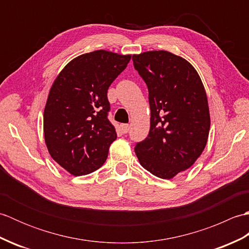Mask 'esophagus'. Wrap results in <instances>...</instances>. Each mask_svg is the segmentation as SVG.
<instances>
[{"mask_svg":"<svg viewBox=\"0 0 249 249\" xmlns=\"http://www.w3.org/2000/svg\"><path fill=\"white\" fill-rule=\"evenodd\" d=\"M120 128H121L122 133H123V134H127L128 130H129V125H128V124H122V125L120 126Z\"/></svg>","mask_w":249,"mask_h":249,"instance_id":"1","label":"esophagus"}]
</instances>
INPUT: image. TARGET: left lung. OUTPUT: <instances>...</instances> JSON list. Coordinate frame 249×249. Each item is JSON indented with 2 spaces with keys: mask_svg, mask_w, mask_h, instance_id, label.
Masks as SVG:
<instances>
[{
  "mask_svg": "<svg viewBox=\"0 0 249 249\" xmlns=\"http://www.w3.org/2000/svg\"><path fill=\"white\" fill-rule=\"evenodd\" d=\"M149 89L150 133L135 146L140 165L170 179L192 167L208 142L211 119L205 89L195 67L169 51L133 55Z\"/></svg>",
  "mask_w": 249,
  "mask_h": 249,
  "instance_id": "8db88e82",
  "label": "left lung"
}]
</instances>
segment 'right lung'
Returning <instances> with one entry per match:
<instances>
[{"label":"right lung","instance_id":"add662e5","mask_svg":"<svg viewBox=\"0 0 249 249\" xmlns=\"http://www.w3.org/2000/svg\"><path fill=\"white\" fill-rule=\"evenodd\" d=\"M130 54L96 50L79 55L52 83L44 111V136L50 156L75 177L103 166L116 139L107 115V92Z\"/></svg>","mask_w":249,"mask_h":249}]
</instances>
